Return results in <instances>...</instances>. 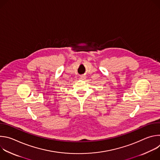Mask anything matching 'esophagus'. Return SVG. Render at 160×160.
<instances>
[{"mask_svg":"<svg viewBox=\"0 0 160 160\" xmlns=\"http://www.w3.org/2000/svg\"><path fill=\"white\" fill-rule=\"evenodd\" d=\"M80 78H81L82 80H85V79L86 78V76H85V75H81V76H80Z\"/></svg>","mask_w":160,"mask_h":160,"instance_id":"obj_1","label":"esophagus"}]
</instances>
